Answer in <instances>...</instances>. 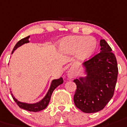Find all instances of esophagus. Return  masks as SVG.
<instances>
[{
    "label": "esophagus",
    "mask_w": 127,
    "mask_h": 127,
    "mask_svg": "<svg viewBox=\"0 0 127 127\" xmlns=\"http://www.w3.org/2000/svg\"><path fill=\"white\" fill-rule=\"evenodd\" d=\"M73 76H74V75H73V73L72 72H69L68 73V77L69 78H73Z\"/></svg>",
    "instance_id": "obj_1"
}]
</instances>
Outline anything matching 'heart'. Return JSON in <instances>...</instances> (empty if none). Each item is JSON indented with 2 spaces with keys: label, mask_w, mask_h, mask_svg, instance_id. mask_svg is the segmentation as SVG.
Segmentation results:
<instances>
[{
  "label": "heart",
  "mask_w": 127,
  "mask_h": 127,
  "mask_svg": "<svg viewBox=\"0 0 127 127\" xmlns=\"http://www.w3.org/2000/svg\"><path fill=\"white\" fill-rule=\"evenodd\" d=\"M97 46L96 40L92 37L70 36L60 42V50L66 54H73L77 60L83 61L90 57Z\"/></svg>",
  "instance_id": "obj_1"
}]
</instances>
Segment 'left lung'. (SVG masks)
<instances>
[{
	"label": "left lung",
	"instance_id": "left-lung-1",
	"mask_svg": "<svg viewBox=\"0 0 127 127\" xmlns=\"http://www.w3.org/2000/svg\"><path fill=\"white\" fill-rule=\"evenodd\" d=\"M101 51L83 64L85 76L73 80L77 89L73 101L85 113L101 110L114 92L118 68L112 48L105 39L100 40Z\"/></svg>",
	"mask_w": 127,
	"mask_h": 127
}]
</instances>
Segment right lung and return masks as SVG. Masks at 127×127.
Here are the masks:
<instances>
[{
    "label": "right lung",
    "instance_id": "obj_1",
    "mask_svg": "<svg viewBox=\"0 0 127 127\" xmlns=\"http://www.w3.org/2000/svg\"><path fill=\"white\" fill-rule=\"evenodd\" d=\"M30 36L29 35L19 40V42L16 44L15 46V47L14 48H13V50L11 54L14 52V51L15 50H17V48H18L24 44L28 43V42H30ZM63 83V78H62L61 77L60 78L57 79L52 80V82H51L50 88H49L46 94L45 95V96L42 99L40 100L39 101L35 103H24V102L19 101V100L17 99L14 97V95H13V94L11 93L12 92H11V95H12L13 97V99H14L15 101L16 102V103L17 104L18 106H19L20 108H22V109L26 110H28V111L30 112H39L40 111V110H42L43 109L46 108V106H48L49 102H50L51 96H52V93H53L54 90L58 87L59 85H61V84Z\"/></svg>",
    "mask_w": 127,
    "mask_h": 127
}]
</instances>
